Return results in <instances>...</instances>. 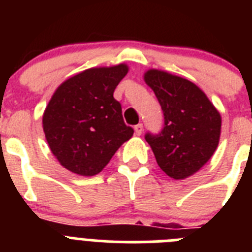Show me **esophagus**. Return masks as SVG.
I'll list each match as a JSON object with an SVG mask.
<instances>
[{"mask_svg":"<svg viewBox=\"0 0 252 252\" xmlns=\"http://www.w3.org/2000/svg\"><path fill=\"white\" fill-rule=\"evenodd\" d=\"M142 131H144V126H142V124H139L135 126V133H136L137 136H140V135H141Z\"/></svg>","mask_w":252,"mask_h":252,"instance_id":"obj_1","label":"esophagus"}]
</instances>
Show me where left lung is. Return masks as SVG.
Wrapping results in <instances>:
<instances>
[{
	"instance_id": "1",
	"label": "left lung",
	"mask_w": 252,
	"mask_h": 252,
	"mask_svg": "<svg viewBox=\"0 0 252 252\" xmlns=\"http://www.w3.org/2000/svg\"><path fill=\"white\" fill-rule=\"evenodd\" d=\"M164 113V127L145 140L158 165L174 179L197 173L215 154L221 135V115L203 91L188 79L150 69L144 75Z\"/></svg>"
}]
</instances>
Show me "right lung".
I'll use <instances>...</instances> for the list:
<instances>
[{"mask_svg":"<svg viewBox=\"0 0 252 252\" xmlns=\"http://www.w3.org/2000/svg\"><path fill=\"white\" fill-rule=\"evenodd\" d=\"M127 72L126 64L87 69L60 84L49 101L43 116L46 141L58 161L72 173L98 174L132 136L121 104L113 98Z\"/></svg>","mask_w":252,"mask_h":252,"instance_id":"1","label":"right lung"}]
</instances>
